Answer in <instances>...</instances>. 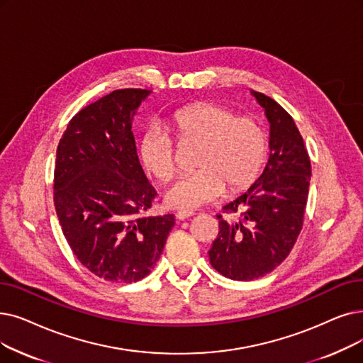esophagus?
Returning a JSON list of instances; mask_svg holds the SVG:
<instances>
[{
	"instance_id": "obj_1",
	"label": "esophagus",
	"mask_w": 363,
	"mask_h": 363,
	"mask_svg": "<svg viewBox=\"0 0 363 363\" xmlns=\"http://www.w3.org/2000/svg\"><path fill=\"white\" fill-rule=\"evenodd\" d=\"M193 215H194L193 212H178V213H177V219H179V220H184V219L191 218Z\"/></svg>"
}]
</instances>
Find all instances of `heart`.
Returning <instances> with one entry per match:
<instances>
[{
    "instance_id": "obj_1",
    "label": "heart",
    "mask_w": 363,
    "mask_h": 363,
    "mask_svg": "<svg viewBox=\"0 0 363 363\" xmlns=\"http://www.w3.org/2000/svg\"><path fill=\"white\" fill-rule=\"evenodd\" d=\"M164 130L178 145H199L193 175L170 185L164 203L170 209L194 211L225 193L247 190L264 169L269 140L262 125L250 117H235L212 102L184 106L164 121ZM138 159L154 179L166 182L175 173V148L159 128H150L138 140Z\"/></svg>"
}]
</instances>
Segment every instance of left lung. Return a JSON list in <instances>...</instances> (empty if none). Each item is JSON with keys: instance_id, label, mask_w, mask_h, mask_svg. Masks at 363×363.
<instances>
[{"instance_id": "8db88e82", "label": "left lung", "mask_w": 363, "mask_h": 363, "mask_svg": "<svg viewBox=\"0 0 363 363\" xmlns=\"http://www.w3.org/2000/svg\"><path fill=\"white\" fill-rule=\"evenodd\" d=\"M270 123V155L247 191L216 215L219 233L209 250L213 269L247 281L272 273L289 255L303 228L311 166L294 118L276 101L252 90Z\"/></svg>"}]
</instances>
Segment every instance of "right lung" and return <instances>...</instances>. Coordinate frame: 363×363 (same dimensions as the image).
<instances>
[{
	"mask_svg": "<svg viewBox=\"0 0 363 363\" xmlns=\"http://www.w3.org/2000/svg\"><path fill=\"white\" fill-rule=\"evenodd\" d=\"M151 94L114 90L77 113L62 135L55 208L74 255L106 281L144 279L159 261L175 216H145L155 190L139 163L132 121Z\"/></svg>",
	"mask_w": 363,
	"mask_h": 363,
	"instance_id": "add662e5",
	"label": "right lung"
}]
</instances>
